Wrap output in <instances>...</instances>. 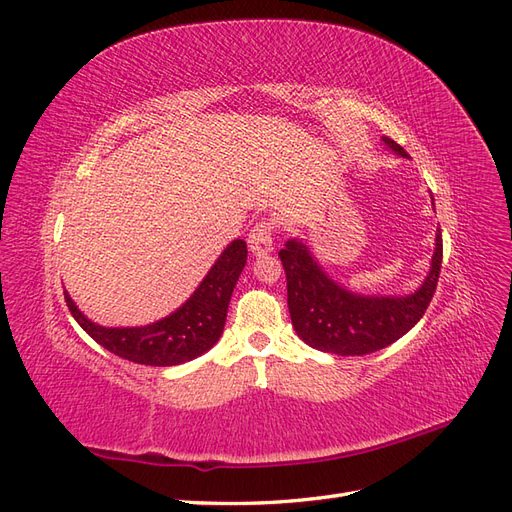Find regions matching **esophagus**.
I'll return each instance as SVG.
<instances>
[{
    "instance_id": "obj_1",
    "label": "esophagus",
    "mask_w": 512,
    "mask_h": 512,
    "mask_svg": "<svg viewBox=\"0 0 512 512\" xmlns=\"http://www.w3.org/2000/svg\"><path fill=\"white\" fill-rule=\"evenodd\" d=\"M273 235H275V222L273 220H260L252 226L250 235H247V245L258 256H265L273 250Z\"/></svg>"
}]
</instances>
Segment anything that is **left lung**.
Wrapping results in <instances>:
<instances>
[{
  "label": "left lung",
  "instance_id": "obj_1",
  "mask_svg": "<svg viewBox=\"0 0 512 512\" xmlns=\"http://www.w3.org/2000/svg\"><path fill=\"white\" fill-rule=\"evenodd\" d=\"M399 156L404 147L384 136ZM286 271L292 327L307 346L337 356H363L391 346L423 318L442 269V230L436 232V252L423 286L410 297H359L329 280L299 241H288L280 252Z\"/></svg>",
  "mask_w": 512,
  "mask_h": 512
}]
</instances>
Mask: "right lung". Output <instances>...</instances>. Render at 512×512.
<instances>
[{"label":"right lung","mask_w":512,"mask_h":512,"mask_svg":"<svg viewBox=\"0 0 512 512\" xmlns=\"http://www.w3.org/2000/svg\"><path fill=\"white\" fill-rule=\"evenodd\" d=\"M247 260V245L243 239L232 241L218 262L211 267L207 277L192 297L185 301L175 314L168 318L147 324V327L132 329H106L100 324L87 320L76 309L70 294L64 292L66 305L74 320L81 324L83 331L96 339V342L113 352L121 359L151 365V367H170L185 361H192L196 356L207 352L218 342L224 322L226 309L232 297L239 275Z\"/></svg>","instance_id":"add662e5"}]
</instances>
